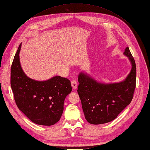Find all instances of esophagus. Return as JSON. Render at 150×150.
Here are the masks:
<instances>
[{"mask_svg": "<svg viewBox=\"0 0 150 150\" xmlns=\"http://www.w3.org/2000/svg\"><path fill=\"white\" fill-rule=\"evenodd\" d=\"M71 85H72V87L74 89H76L77 88V86H78L77 81L75 79H72L71 81Z\"/></svg>", "mask_w": 150, "mask_h": 150, "instance_id": "esophagus-1", "label": "esophagus"}]
</instances>
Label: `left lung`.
<instances>
[{
  "instance_id": "1",
  "label": "left lung",
  "mask_w": 150,
  "mask_h": 150,
  "mask_svg": "<svg viewBox=\"0 0 150 150\" xmlns=\"http://www.w3.org/2000/svg\"><path fill=\"white\" fill-rule=\"evenodd\" d=\"M124 54L132 63V69L124 81L102 84L83 72L78 76V93L87 121L92 125L110 122L130 103L136 88L137 67L127 47Z\"/></svg>"
}]
</instances>
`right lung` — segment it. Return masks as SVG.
Returning a JSON list of instances; mask_svg holds the SVG:
<instances>
[{
    "label": "right lung",
    "mask_w": 150,
    "mask_h": 150,
    "mask_svg": "<svg viewBox=\"0 0 150 150\" xmlns=\"http://www.w3.org/2000/svg\"><path fill=\"white\" fill-rule=\"evenodd\" d=\"M21 44L13 58L11 69V86L19 110L39 125L51 126L57 122L63 112L67 95L72 91L71 81L56 76L45 81L27 76L20 65Z\"/></svg>",
    "instance_id": "right-lung-1"
}]
</instances>
